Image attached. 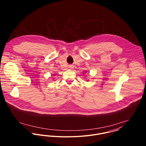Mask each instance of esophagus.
Returning <instances> with one entry per match:
<instances>
[{
	"label": "esophagus",
	"instance_id": "esophagus-1",
	"mask_svg": "<svg viewBox=\"0 0 146 146\" xmlns=\"http://www.w3.org/2000/svg\"><path fill=\"white\" fill-rule=\"evenodd\" d=\"M70 68H73V66H72V65H71V66H70Z\"/></svg>",
	"mask_w": 146,
	"mask_h": 146
}]
</instances>
